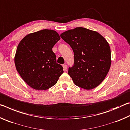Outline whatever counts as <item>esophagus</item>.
Instances as JSON below:
<instances>
[{"instance_id":"obj_1","label":"esophagus","mask_w":130,"mask_h":130,"mask_svg":"<svg viewBox=\"0 0 130 130\" xmlns=\"http://www.w3.org/2000/svg\"><path fill=\"white\" fill-rule=\"evenodd\" d=\"M62 67H63V70H64L65 71H66V70H67V65H65V64L63 65Z\"/></svg>"}]
</instances>
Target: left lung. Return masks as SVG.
<instances>
[{
    "label": "left lung",
    "instance_id": "1",
    "mask_svg": "<svg viewBox=\"0 0 130 130\" xmlns=\"http://www.w3.org/2000/svg\"><path fill=\"white\" fill-rule=\"evenodd\" d=\"M60 36L73 50L74 65L68 74L74 84L87 90L98 87L111 67L108 42L98 32L84 27L66 31Z\"/></svg>",
    "mask_w": 130,
    "mask_h": 130
}]
</instances>
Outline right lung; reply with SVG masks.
Masks as SVG:
<instances>
[{"instance_id":"right-lung-1","label":"right lung","mask_w":130,"mask_h":130,"mask_svg":"<svg viewBox=\"0 0 130 130\" xmlns=\"http://www.w3.org/2000/svg\"><path fill=\"white\" fill-rule=\"evenodd\" d=\"M60 37L56 31L44 29L27 34L18 45L14 62L25 82L36 90H47L54 85L63 68L56 62L52 48Z\"/></svg>"}]
</instances>
